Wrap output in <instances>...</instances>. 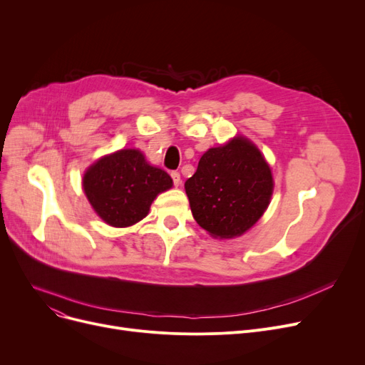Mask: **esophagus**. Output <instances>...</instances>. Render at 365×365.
Listing matches in <instances>:
<instances>
[{
    "instance_id": "esophagus-1",
    "label": "esophagus",
    "mask_w": 365,
    "mask_h": 365,
    "mask_svg": "<svg viewBox=\"0 0 365 365\" xmlns=\"http://www.w3.org/2000/svg\"><path fill=\"white\" fill-rule=\"evenodd\" d=\"M171 179H173V183H175V186H179L182 179H180V175L178 171H171Z\"/></svg>"
}]
</instances>
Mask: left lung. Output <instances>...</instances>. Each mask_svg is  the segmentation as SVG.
<instances>
[{"label":"left lung","mask_w":365,"mask_h":365,"mask_svg":"<svg viewBox=\"0 0 365 365\" xmlns=\"http://www.w3.org/2000/svg\"><path fill=\"white\" fill-rule=\"evenodd\" d=\"M185 190L202 229L216 238H235L263 216L274 180L256 145L237 136L204 153L195 175L185 182Z\"/></svg>","instance_id":"8db88e82"}]
</instances>
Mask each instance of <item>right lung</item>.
Here are the masks:
<instances>
[{
	"label": "right lung",
	"mask_w": 365,
	"mask_h": 365,
	"mask_svg": "<svg viewBox=\"0 0 365 365\" xmlns=\"http://www.w3.org/2000/svg\"><path fill=\"white\" fill-rule=\"evenodd\" d=\"M171 178L150 165L139 149H121L96 161L83 178V189L98 216L113 227H127L148 216Z\"/></svg>",
	"instance_id": "1"
}]
</instances>
